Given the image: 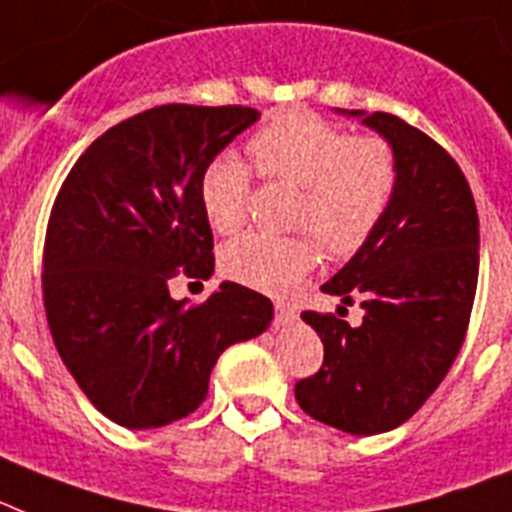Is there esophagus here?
Wrapping results in <instances>:
<instances>
[{
    "label": "esophagus",
    "instance_id": "1",
    "mask_svg": "<svg viewBox=\"0 0 512 512\" xmlns=\"http://www.w3.org/2000/svg\"><path fill=\"white\" fill-rule=\"evenodd\" d=\"M296 320V307L289 302H276V322L278 325H289Z\"/></svg>",
    "mask_w": 512,
    "mask_h": 512
}]
</instances>
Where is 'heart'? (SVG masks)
<instances>
[{"instance_id": "b5f03b06", "label": "heart", "mask_w": 512, "mask_h": 512, "mask_svg": "<svg viewBox=\"0 0 512 512\" xmlns=\"http://www.w3.org/2000/svg\"><path fill=\"white\" fill-rule=\"evenodd\" d=\"M249 156L265 182L299 190L291 226L315 235L330 257H351L367 247L398 190V156L385 137L351 135L307 111L265 124L249 140ZM252 184L255 171L242 158H210L200 176V203L218 234L242 229ZM311 237L244 234L221 249V270L249 289L283 294L315 268Z\"/></svg>"}]
</instances>
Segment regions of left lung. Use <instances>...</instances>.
<instances>
[{"label": "left lung", "mask_w": 512, "mask_h": 512, "mask_svg": "<svg viewBox=\"0 0 512 512\" xmlns=\"http://www.w3.org/2000/svg\"><path fill=\"white\" fill-rule=\"evenodd\" d=\"M354 117L398 156L388 216L322 291L362 302V325L304 309L322 341V367L294 385L312 419L349 435H380L409 422L453 367L466 338L479 278V216L448 150L395 114Z\"/></svg>", "instance_id": "8db88e82"}]
</instances>
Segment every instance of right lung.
I'll list each match as a JSON object with an SVG mask.
<instances>
[{
  "instance_id": "right-lung-1",
  "label": "right lung",
  "mask_w": 512,
  "mask_h": 512,
  "mask_svg": "<svg viewBox=\"0 0 512 512\" xmlns=\"http://www.w3.org/2000/svg\"><path fill=\"white\" fill-rule=\"evenodd\" d=\"M257 117L249 106H156L93 140L59 187L46 320L64 367L111 422L150 429L192 414L218 356L273 320L268 296L234 281L200 304L169 294L171 278L213 273L200 176Z\"/></svg>"
}]
</instances>
